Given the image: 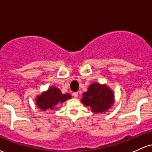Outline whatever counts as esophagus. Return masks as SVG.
<instances>
[{
    "instance_id": "esophagus-1",
    "label": "esophagus",
    "mask_w": 152,
    "mask_h": 152,
    "mask_svg": "<svg viewBox=\"0 0 152 152\" xmlns=\"http://www.w3.org/2000/svg\"><path fill=\"white\" fill-rule=\"evenodd\" d=\"M78 95H79V92H73V96L74 98H77Z\"/></svg>"
}]
</instances>
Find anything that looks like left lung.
I'll list each match as a JSON object with an SVG mask.
<instances>
[{"instance_id": "obj_1", "label": "left lung", "mask_w": 152, "mask_h": 152, "mask_svg": "<svg viewBox=\"0 0 152 152\" xmlns=\"http://www.w3.org/2000/svg\"><path fill=\"white\" fill-rule=\"evenodd\" d=\"M81 102L94 113H104L115 103V94L107 84L94 82L83 93Z\"/></svg>"}]
</instances>
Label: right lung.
Here are the masks:
<instances>
[{
    "label": "right lung",
    "instance_id": "right-lung-1",
    "mask_svg": "<svg viewBox=\"0 0 152 152\" xmlns=\"http://www.w3.org/2000/svg\"><path fill=\"white\" fill-rule=\"evenodd\" d=\"M71 97L69 93L63 94L60 89L52 86L47 91L36 96L35 103L37 107L42 111L54 110L58 108V104H62Z\"/></svg>",
    "mask_w": 152,
    "mask_h": 152
}]
</instances>
